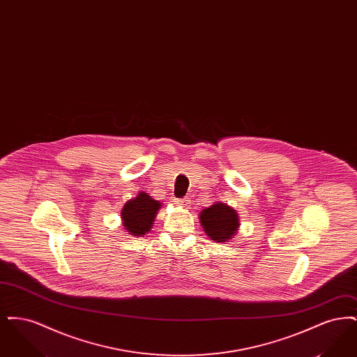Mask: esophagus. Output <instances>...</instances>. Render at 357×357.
Segmentation results:
<instances>
[{"instance_id": "obj_1", "label": "esophagus", "mask_w": 357, "mask_h": 357, "mask_svg": "<svg viewBox=\"0 0 357 357\" xmlns=\"http://www.w3.org/2000/svg\"><path fill=\"white\" fill-rule=\"evenodd\" d=\"M175 204H179V206H187V204H190V198H176L175 199Z\"/></svg>"}]
</instances>
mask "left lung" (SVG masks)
<instances>
[{
  "mask_svg": "<svg viewBox=\"0 0 357 357\" xmlns=\"http://www.w3.org/2000/svg\"><path fill=\"white\" fill-rule=\"evenodd\" d=\"M199 218L206 234L217 242H227L239 226L236 210L221 202L202 210Z\"/></svg>",
  "mask_w": 357,
  "mask_h": 357,
  "instance_id": "obj_1",
  "label": "left lung"
}]
</instances>
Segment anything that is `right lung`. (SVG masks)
I'll return each instance as SVG.
<instances>
[{"mask_svg": "<svg viewBox=\"0 0 357 357\" xmlns=\"http://www.w3.org/2000/svg\"><path fill=\"white\" fill-rule=\"evenodd\" d=\"M160 204L153 201L147 192H140L134 199L124 204L121 210L123 226L132 236H144L150 231Z\"/></svg>", "mask_w": 357, "mask_h": 357, "instance_id": "right-lung-1", "label": "right lung"}]
</instances>
